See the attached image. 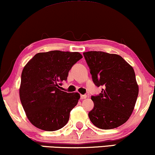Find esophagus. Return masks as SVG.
Masks as SVG:
<instances>
[{"mask_svg": "<svg viewBox=\"0 0 155 155\" xmlns=\"http://www.w3.org/2000/svg\"><path fill=\"white\" fill-rule=\"evenodd\" d=\"M87 98V95H81V98L83 100V99H85Z\"/></svg>", "mask_w": 155, "mask_h": 155, "instance_id": "obj_1", "label": "esophagus"}]
</instances>
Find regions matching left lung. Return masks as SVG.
Returning <instances> with one entry per match:
<instances>
[{
	"mask_svg": "<svg viewBox=\"0 0 155 155\" xmlns=\"http://www.w3.org/2000/svg\"><path fill=\"white\" fill-rule=\"evenodd\" d=\"M83 55L93 83L104 87L98 95L91 96L94 107L90 120L101 129L120 127L132 114L139 94L134 70L118 54L91 51Z\"/></svg>",
	"mask_w": 155,
	"mask_h": 155,
	"instance_id": "8db88e82",
	"label": "left lung"
}]
</instances>
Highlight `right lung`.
Instances as JSON below:
<instances>
[{
    "mask_svg": "<svg viewBox=\"0 0 155 155\" xmlns=\"http://www.w3.org/2000/svg\"><path fill=\"white\" fill-rule=\"evenodd\" d=\"M81 58L79 52L49 51L36 54L24 66L19 96L26 117L34 127L53 131L68 123L81 95L61 91L60 85Z\"/></svg>",
    "mask_w": 155,
    "mask_h": 155,
    "instance_id": "1",
    "label": "right lung"
}]
</instances>
